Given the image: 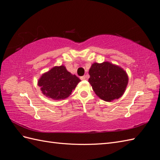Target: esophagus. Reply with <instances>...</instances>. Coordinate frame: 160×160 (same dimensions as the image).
Here are the masks:
<instances>
[{
  "label": "esophagus",
  "instance_id": "esophagus-1",
  "mask_svg": "<svg viewBox=\"0 0 160 160\" xmlns=\"http://www.w3.org/2000/svg\"><path fill=\"white\" fill-rule=\"evenodd\" d=\"M86 78H87L86 75H83L82 77H81L80 79H81V80H85V79H86Z\"/></svg>",
  "mask_w": 160,
  "mask_h": 160
}]
</instances>
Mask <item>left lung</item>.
Here are the masks:
<instances>
[{"label":"left lung","instance_id":"obj_1","mask_svg":"<svg viewBox=\"0 0 160 160\" xmlns=\"http://www.w3.org/2000/svg\"><path fill=\"white\" fill-rule=\"evenodd\" d=\"M92 89L98 97L105 101H112L123 94L128 83L126 72L119 66L109 62L94 63L89 70Z\"/></svg>","mask_w":160,"mask_h":160}]
</instances>
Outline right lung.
I'll return each instance as SVG.
<instances>
[{"mask_svg":"<svg viewBox=\"0 0 160 160\" xmlns=\"http://www.w3.org/2000/svg\"><path fill=\"white\" fill-rule=\"evenodd\" d=\"M79 81L81 80L76 75L61 66H55L42 74L38 81V86L47 97L60 100L68 97Z\"/></svg>","mask_w":160,"mask_h":160,"instance_id":"1","label":"right lung"}]
</instances>
